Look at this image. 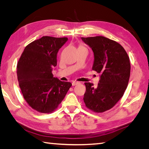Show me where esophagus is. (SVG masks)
Instances as JSON below:
<instances>
[{
	"label": "esophagus",
	"mask_w": 149,
	"mask_h": 149,
	"mask_svg": "<svg viewBox=\"0 0 149 149\" xmlns=\"http://www.w3.org/2000/svg\"><path fill=\"white\" fill-rule=\"evenodd\" d=\"M79 84H80V82H78V81H73V83H72V85L73 86H75V85Z\"/></svg>",
	"instance_id": "esophagus-1"
}]
</instances>
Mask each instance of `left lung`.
Segmentation results:
<instances>
[{"instance_id": "obj_1", "label": "left lung", "mask_w": 149, "mask_h": 149, "mask_svg": "<svg viewBox=\"0 0 149 149\" xmlns=\"http://www.w3.org/2000/svg\"><path fill=\"white\" fill-rule=\"evenodd\" d=\"M81 39L94 53L93 70L101 74L96 88L93 83H84V102L90 110L103 112L114 106L124 95L130 74L129 58L114 40L102 36Z\"/></svg>"}]
</instances>
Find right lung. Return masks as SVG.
I'll use <instances>...</instances> for the list:
<instances>
[{
    "mask_svg": "<svg viewBox=\"0 0 149 149\" xmlns=\"http://www.w3.org/2000/svg\"><path fill=\"white\" fill-rule=\"evenodd\" d=\"M68 38L44 36L26 46L17 66V79L25 100L41 113H51L63 100L72 84L54 78L57 53Z\"/></svg>",
    "mask_w": 149,
    "mask_h": 149,
    "instance_id": "add662e5",
    "label": "right lung"
}]
</instances>
